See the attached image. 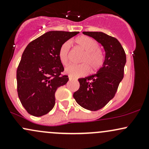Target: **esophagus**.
I'll return each instance as SVG.
<instances>
[{
	"mask_svg": "<svg viewBox=\"0 0 149 149\" xmlns=\"http://www.w3.org/2000/svg\"><path fill=\"white\" fill-rule=\"evenodd\" d=\"M69 80H70V81H71V80H73V78H71V77H69Z\"/></svg>",
	"mask_w": 149,
	"mask_h": 149,
	"instance_id": "esophagus-1",
	"label": "esophagus"
}]
</instances>
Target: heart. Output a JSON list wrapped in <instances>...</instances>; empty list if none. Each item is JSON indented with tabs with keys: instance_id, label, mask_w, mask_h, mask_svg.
Segmentation results:
<instances>
[{
	"instance_id": "heart-1",
	"label": "heart",
	"mask_w": 149,
	"mask_h": 149,
	"mask_svg": "<svg viewBox=\"0 0 149 149\" xmlns=\"http://www.w3.org/2000/svg\"><path fill=\"white\" fill-rule=\"evenodd\" d=\"M76 44L85 51L81 59L82 64H69L65 68V73L72 78L84 76L88 73L89 67L92 72H96L104 64V55L99 49L98 42L92 38L82 36L75 40ZM70 42H65L59 51V57L63 64H66L69 59Z\"/></svg>"
}]
</instances>
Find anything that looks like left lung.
Here are the masks:
<instances>
[{
	"label": "left lung",
	"mask_w": 149,
	"mask_h": 149,
	"mask_svg": "<svg viewBox=\"0 0 149 149\" xmlns=\"http://www.w3.org/2000/svg\"><path fill=\"white\" fill-rule=\"evenodd\" d=\"M104 47L105 58L102 67L95 74L78 79L80 88L73 98L80 107L97 111L107 105L117 91L124 76L126 54L117 39L103 32L83 31Z\"/></svg>",
	"instance_id": "8db88e82"
}]
</instances>
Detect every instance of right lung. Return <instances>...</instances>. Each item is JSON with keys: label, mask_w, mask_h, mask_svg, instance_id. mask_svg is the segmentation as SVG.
<instances>
[{"label": "right lung", "mask_w": 149, "mask_h": 149, "mask_svg": "<svg viewBox=\"0 0 149 149\" xmlns=\"http://www.w3.org/2000/svg\"><path fill=\"white\" fill-rule=\"evenodd\" d=\"M79 33L51 31L26 46L17 70L19 99L26 111L40 117L49 113L55 104L56 90L69 80L59 57L63 43Z\"/></svg>", "instance_id": "add662e5"}]
</instances>
